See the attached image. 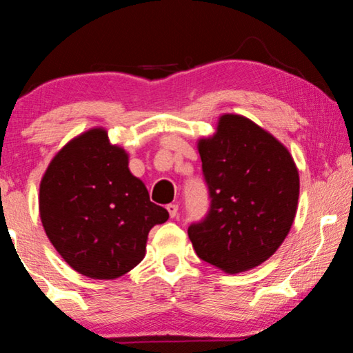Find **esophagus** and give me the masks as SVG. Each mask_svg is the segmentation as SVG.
<instances>
[{"label": "esophagus", "instance_id": "34e87169", "mask_svg": "<svg viewBox=\"0 0 353 353\" xmlns=\"http://www.w3.org/2000/svg\"><path fill=\"white\" fill-rule=\"evenodd\" d=\"M167 210H168V215H170L172 219H173V216L178 214V205L176 204H168L167 205Z\"/></svg>", "mask_w": 353, "mask_h": 353}]
</instances>
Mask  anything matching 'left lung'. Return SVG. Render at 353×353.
Here are the masks:
<instances>
[{
    "label": "left lung",
    "instance_id": "8db88e82",
    "mask_svg": "<svg viewBox=\"0 0 353 353\" xmlns=\"http://www.w3.org/2000/svg\"><path fill=\"white\" fill-rule=\"evenodd\" d=\"M209 190L207 215L188 228L197 257L226 273L259 267L291 230L299 172L276 138L243 115L225 114L216 133L201 139Z\"/></svg>",
    "mask_w": 353,
    "mask_h": 353
}]
</instances>
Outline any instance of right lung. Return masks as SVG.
I'll use <instances>...</instances> for the list:
<instances>
[{
  "instance_id": "right-lung-1",
  "label": "right lung",
  "mask_w": 353,
  "mask_h": 353,
  "mask_svg": "<svg viewBox=\"0 0 353 353\" xmlns=\"http://www.w3.org/2000/svg\"><path fill=\"white\" fill-rule=\"evenodd\" d=\"M43 228L61 257L93 279H114L144 259L152 226L168 212L149 199L128 156L93 128L56 154L40 183Z\"/></svg>"
}]
</instances>
